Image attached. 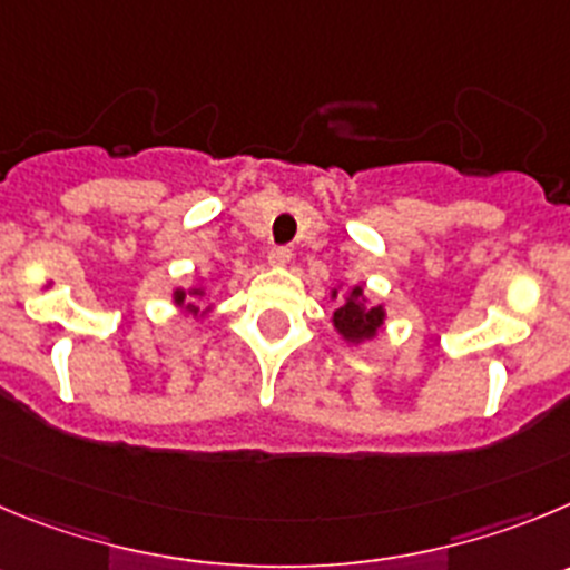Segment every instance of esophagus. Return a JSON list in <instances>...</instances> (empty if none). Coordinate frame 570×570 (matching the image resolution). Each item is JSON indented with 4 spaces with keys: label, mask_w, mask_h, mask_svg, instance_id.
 Instances as JSON below:
<instances>
[{
    "label": "esophagus",
    "mask_w": 570,
    "mask_h": 570,
    "mask_svg": "<svg viewBox=\"0 0 570 570\" xmlns=\"http://www.w3.org/2000/svg\"><path fill=\"white\" fill-rule=\"evenodd\" d=\"M267 261L273 264V267H286V264L292 261V249L289 247H273L269 249Z\"/></svg>",
    "instance_id": "34e87169"
}]
</instances>
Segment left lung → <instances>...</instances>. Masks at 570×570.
I'll return each mask as SVG.
<instances>
[{
    "instance_id": "8db88e82",
    "label": "left lung",
    "mask_w": 570,
    "mask_h": 570,
    "mask_svg": "<svg viewBox=\"0 0 570 570\" xmlns=\"http://www.w3.org/2000/svg\"><path fill=\"white\" fill-rule=\"evenodd\" d=\"M334 297H337V289L332 292V301ZM332 323L343 334L345 343H365V340H374L380 334L382 323H385V309L382 306H368L363 286H354L345 295V301L334 309Z\"/></svg>"
}]
</instances>
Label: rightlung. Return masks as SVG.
<instances>
[{
	"instance_id": "obj_1",
	"label": "right lung",
	"mask_w": 570,
	"mask_h": 570,
	"mask_svg": "<svg viewBox=\"0 0 570 570\" xmlns=\"http://www.w3.org/2000/svg\"><path fill=\"white\" fill-rule=\"evenodd\" d=\"M188 295L190 297H205V289H202V286H194V289H174V303H177L179 309L190 312L194 317L205 315V312L199 309V303H188Z\"/></svg>"
}]
</instances>
